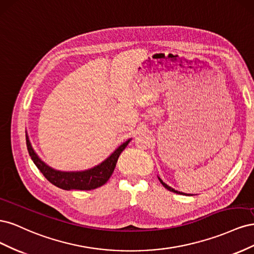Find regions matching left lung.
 <instances>
[{
	"label": "left lung",
	"instance_id": "left-lung-1",
	"mask_svg": "<svg viewBox=\"0 0 254 254\" xmlns=\"http://www.w3.org/2000/svg\"><path fill=\"white\" fill-rule=\"evenodd\" d=\"M159 180H160V182H161V183H162V186H163V187H164L165 189H167L168 190H171V191H173V193H176V194H184V193H182V191H178V190H174L173 188H171V187H168V186H167V184H165V183H164V182H163L162 180H161L160 178H159Z\"/></svg>",
	"mask_w": 254,
	"mask_h": 254
}]
</instances>
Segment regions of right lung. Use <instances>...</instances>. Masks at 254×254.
<instances>
[{"label":"right lung","instance_id":"right-lung-1","mask_svg":"<svg viewBox=\"0 0 254 254\" xmlns=\"http://www.w3.org/2000/svg\"><path fill=\"white\" fill-rule=\"evenodd\" d=\"M130 140L122 144L120 147L115 150L112 155L105 160L102 164H99L91 170L84 171V172H72V173H65V172H59L55 171L48 166L44 162L39 159L34 151L32 145L29 143L28 137L26 136V145L27 150L30 158L34 161V163L38 167L43 176L47 178L52 184L56 186L65 190H94L99 187L104 186V184L109 180L111 177L115 165H117L118 159L122 151L126 148Z\"/></svg>","mask_w":254,"mask_h":254}]
</instances>
